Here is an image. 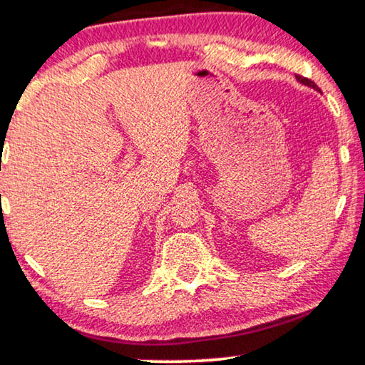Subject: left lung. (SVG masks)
I'll return each instance as SVG.
<instances>
[{
	"mask_svg": "<svg viewBox=\"0 0 365 365\" xmlns=\"http://www.w3.org/2000/svg\"><path fill=\"white\" fill-rule=\"evenodd\" d=\"M295 78H297V81L302 83V85L310 86V88H313V89H317V91H319V88H318L312 80H308V78H304V76H300V75H295Z\"/></svg>",
	"mask_w": 365,
	"mask_h": 365,
	"instance_id": "left-lung-1",
	"label": "left lung"
}]
</instances>
